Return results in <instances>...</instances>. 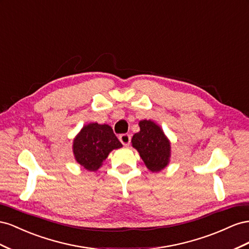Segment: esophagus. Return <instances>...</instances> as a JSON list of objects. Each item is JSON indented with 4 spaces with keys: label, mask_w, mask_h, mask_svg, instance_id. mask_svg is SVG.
I'll return each mask as SVG.
<instances>
[{
    "label": "esophagus",
    "mask_w": 249,
    "mask_h": 249,
    "mask_svg": "<svg viewBox=\"0 0 249 249\" xmlns=\"http://www.w3.org/2000/svg\"><path fill=\"white\" fill-rule=\"evenodd\" d=\"M119 140H120L121 143H122L125 147H127V146H129V144H130L131 138H130L129 134L124 133V134H121V136L119 137Z\"/></svg>",
    "instance_id": "1"
}]
</instances>
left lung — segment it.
<instances>
[{"mask_svg":"<svg viewBox=\"0 0 249 249\" xmlns=\"http://www.w3.org/2000/svg\"><path fill=\"white\" fill-rule=\"evenodd\" d=\"M139 126L140 131L131 139L132 147L137 149L149 171L160 172L170 162L171 142L152 120H141Z\"/></svg>","mask_w":249,"mask_h":249,"instance_id":"1","label":"left lung"}]
</instances>
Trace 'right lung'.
I'll list each match as a JSON object with an SVG mask.
<instances>
[{"label":"right lung","mask_w":249,"mask_h":249,"mask_svg":"<svg viewBox=\"0 0 249 249\" xmlns=\"http://www.w3.org/2000/svg\"><path fill=\"white\" fill-rule=\"evenodd\" d=\"M122 147L109 125L89 123L77 133L72 148L78 164L88 171L96 172L112 150Z\"/></svg>","instance_id":"1"}]
</instances>
